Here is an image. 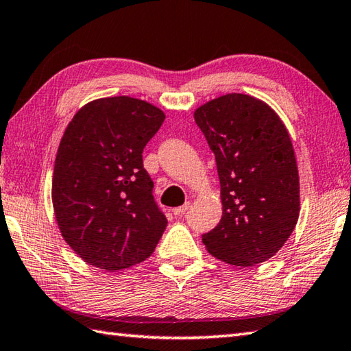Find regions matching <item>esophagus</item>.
<instances>
[{
	"label": "esophagus",
	"mask_w": 351,
	"mask_h": 351,
	"mask_svg": "<svg viewBox=\"0 0 351 351\" xmlns=\"http://www.w3.org/2000/svg\"><path fill=\"white\" fill-rule=\"evenodd\" d=\"M189 208H190V202H187V204H184L182 206H178V208H173V211H171V213H173V214L176 215V217H180V215L185 214V211H187V210H189Z\"/></svg>",
	"instance_id": "1"
}]
</instances>
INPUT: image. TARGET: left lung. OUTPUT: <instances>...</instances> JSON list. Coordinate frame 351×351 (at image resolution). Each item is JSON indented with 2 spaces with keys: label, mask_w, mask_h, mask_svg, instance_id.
I'll return each mask as SVG.
<instances>
[{
  "label": "left lung",
  "mask_w": 351,
  "mask_h": 351,
  "mask_svg": "<svg viewBox=\"0 0 351 351\" xmlns=\"http://www.w3.org/2000/svg\"><path fill=\"white\" fill-rule=\"evenodd\" d=\"M215 155L223 214L202 235L214 258L253 267L278 253L299 220V170L276 111L250 95L228 93L195 111Z\"/></svg>",
  "instance_id": "8db88e82"
}]
</instances>
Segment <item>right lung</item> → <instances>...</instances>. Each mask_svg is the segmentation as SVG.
<instances>
[{"mask_svg":"<svg viewBox=\"0 0 351 351\" xmlns=\"http://www.w3.org/2000/svg\"><path fill=\"white\" fill-rule=\"evenodd\" d=\"M162 111L130 96L86 104L66 126L52 175V206L71 249L117 271L152 255L167 226L156 206L143 149Z\"/></svg>","mask_w":351,"mask_h":351,"instance_id":"obj_1","label":"right lung"}]
</instances>
